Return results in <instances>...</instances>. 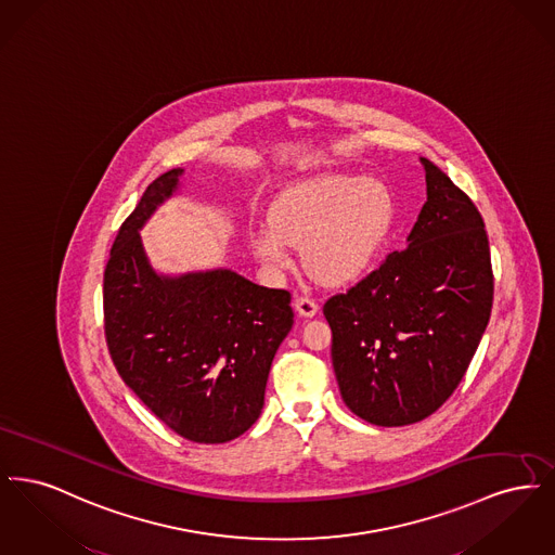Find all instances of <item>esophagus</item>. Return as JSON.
I'll return each instance as SVG.
<instances>
[{
  "instance_id": "1",
  "label": "esophagus",
  "mask_w": 555,
  "mask_h": 555,
  "mask_svg": "<svg viewBox=\"0 0 555 555\" xmlns=\"http://www.w3.org/2000/svg\"><path fill=\"white\" fill-rule=\"evenodd\" d=\"M293 306H295V310H297V314L304 318H312L318 314V304L317 299H312V297H295V301H293Z\"/></svg>"
}]
</instances>
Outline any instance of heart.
Masks as SVG:
<instances>
[{
	"instance_id": "1",
	"label": "heart",
	"mask_w": 555,
	"mask_h": 555,
	"mask_svg": "<svg viewBox=\"0 0 555 555\" xmlns=\"http://www.w3.org/2000/svg\"><path fill=\"white\" fill-rule=\"evenodd\" d=\"M389 186L374 177L317 175L283 189L268 210L270 229L251 233L254 256L270 272L291 264V247L312 276L341 285L366 272L393 224Z\"/></svg>"
}]
</instances>
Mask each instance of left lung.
I'll list each match as a JSON object with an SVG mask.
<instances>
[{"instance_id": "obj_1", "label": "left lung", "mask_w": 555, "mask_h": 555, "mask_svg": "<svg viewBox=\"0 0 555 555\" xmlns=\"http://www.w3.org/2000/svg\"><path fill=\"white\" fill-rule=\"evenodd\" d=\"M421 164L426 202L405 249L322 310L345 405L376 426L418 423L448 401L493 306L480 214L439 166Z\"/></svg>"}]
</instances>
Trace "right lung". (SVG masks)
Listing matches in <instances>:
<instances>
[{
    "instance_id": "add662e5",
    "label": "right lung",
    "mask_w": 555,
    "mask_h": 555,
    "mask_svg": "<svg viewBox=\"0 0 555 555\" xmlns=\"http://www.w3.org/2000/svg\"><path fill=\"white\" fill-rule=\"evenodd\" d=\"M185 168L145 189L122 222L104 272L106 339L127 387L195 443H227L264 408L274 353L293 326L291 295L231 268L159 272L141 229L181 193Z\"/></svg>"
}]
</instances>
